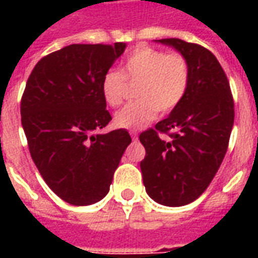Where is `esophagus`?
<instances>
[{
	"instance_id": "obj_1",
	"label": "esophagus",
	"mask_w": 258,
	"mask_h": 258,
	"mask_svg": "<svg viewBox=\"0 0 258 258\" xmlns=\"http://www.w3.org/2000/svg\"><path fill=\"white\" fill-rule=\"evenodd\" d=\"M130 135H131V138H133L134 141L138 140V133H135V131H131V133H130Z\"/></svg>"
}]
</instances>
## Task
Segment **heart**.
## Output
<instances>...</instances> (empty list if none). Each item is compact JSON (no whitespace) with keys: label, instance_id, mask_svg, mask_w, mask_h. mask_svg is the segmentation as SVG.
<instances>
[{"label":"heart","instance_id":"1","mask_svg":"<svg viewBox=\"0 0 258 258\" xmlns=\"http://www.w3.org/2000/svg\"><path fill=\"white\" fill-rule=\"evenodd\" d=\"M189 63L181 53H167L159 48L140 45L123 59L117 72L102 76L101 92L107 106H118L125 95V83H137V101L127 103L114 114L118 128L141 130L157 116L173 112L188 91Z\"/></svg>","mask_w":258,"mask_h":258}]
</instances>
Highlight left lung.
Returning a JSON list of instances; mask_svg holds the SVG:
<instances>
[{
	"mask_svg": "<svg viewBox=\"0 0 258 258\" xmlns=\"http://www.w3.org/2000/svg\"><path fill=\"white\" fill-rule=\"evenodd\" d=\"M156 41L184 55L190 80L179 106L155 128L141 133L146 151L141 171L152 199L178 207L198 199L214 178L227 153L235 109L225 72L209 49L179 38Z\"/></svg>",
	"mask_w": 258,
	"mask_h": 258,
	"instance_id": "left-lung-1",
	"label": "left lung"
}]
</instances>
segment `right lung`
<instances>
[{
	"mask_svg": "<svg viewBox=\"0 0 258 258\" xmlns=\"http://www.w3.org/2000/svg\"><path fill=\"white\" fill-rule=\"evenodd\" d=\"M125 44H72L38 62L20 103L31 159L62 200L88 206L109 192L131 144L127 130L95 134L112 120L102 98V76Z\"/></svg>",
	"mask_w": 258,
	"mask_h": 258,
	"instance_id": "obj_1",
	"label": "right lung"
}]
</instances>
